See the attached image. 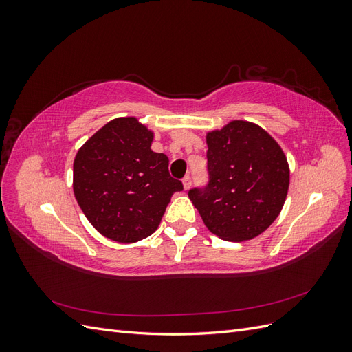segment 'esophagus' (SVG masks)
<instances>
[{
  "label": "esophagus",
  "instance_id": "esophagus-1",
  "mask_svg": "<svg viewBox=\"0 0 352 352\" xmlns=\"http://www.w3.org/2000/svg\"><path fill=\"white\" fill-rule=\"evenodd\" d=\"M182 184H184L185 190H188V189L190 188V184H192V180H190V177H189V176H185V177L182 179Z\"/></svg>",
  "mask_w": 352,
  "mask_h": 352
}]
</instances>
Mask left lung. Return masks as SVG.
Wrapping results in <instances>:
<instances>
[{
  "mask_svg": "<svg viewBox=\"0 0 352 352\" xmlns=\"http://www.w3.org/2000/svg\"><path fill=\"white\" fill-rule=\"evenodd\" d=\"M208 184L188 195L211 233L230 242L258 236L278 219L289 188L279 144L258 124L233 120L207 133Z\"/></svg>",
  "mask_w": 352,
  "mask_h": 352,
  "instance_id": "1",
  "label": "left lung"
}]
</instances>
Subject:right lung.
<instances>
[{
    "label": "right lung",
    "instance_id": "obj_1",
    "mask_svg": "<svg viewBox=\"0 0 352 352\" xmlns=\"http://www.w3.org/2000/svg\"><path fill=\"white\" fill-rule=\"evenodd\" d=\"M154 133L136 117H117L74 157L73 192L102 236L132 243L153 235L170 198L182 190L168 158L151 150Z\"/></svg>",
    "mask_w": 352,
    "mask_h": 352
}]
</instances>
